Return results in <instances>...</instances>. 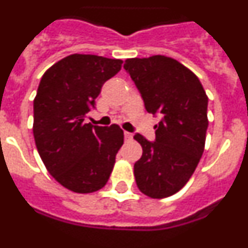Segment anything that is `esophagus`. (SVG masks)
I'll use <instances>...</instances> for the list:
<instances>
[{"mask_svg":"<svg viewBox=\"0 0 248 248\" xmlns=\"http://www.w3.org/2000/svg\"><path fill=\"white\" fill-rule=\"evenodd\" d=\"M124 140L126 141H130L132 140V134H130V132H124Z\"/></svg>","mask_w":248,"mask_h":248,"instance_id":"esophagus-1","label":"esophagus"}]
</instances>
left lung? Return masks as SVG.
Segmentation results:
<instances>
[{"instance_id": "obj_1", "label": "left lung", "mask_w": 248, "mask_h": 248, "mask_svg": "<svg viewBox=\"0 0 248 248\" xmlns=\"http://www.w3.org/2000/svg\"><path fill=\"white\" fill-rule=\"evenodd\" d=\"M124 68L146 111L161 117L155 141L134 136L142 146V156L134 165L136 184L150 198H166L188 183L203 155L208 97L198 77L172 58H132Z\"/></svg>"}]
</instances>
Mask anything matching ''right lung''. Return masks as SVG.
I'll use <instances>...</instances> for the list:
<instances>
[{"instance_id":"1","label":"right lung","mask_w":248,"mask_h":248,"mask_svg":"<svg viewBox=\"0 0 248 248\" xmlns=\"http://www.w3.org/2000/svg\"><path fill=\"white\" fill-rule=\"evenodd\" d=\"M122 60L72 54L44 73L34 99V137L44 165L59 184L76 193L102 189L124 143V131L85 124L102 85Z\"/></svg>"}]
</instances>
